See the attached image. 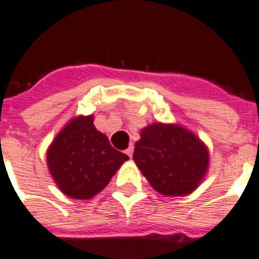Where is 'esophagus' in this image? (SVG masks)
<instances>
[{"mask_svg": "<svg viewBox=\"0 0 259 259\" xmlns=\"http://www.w3.org/2000/svg\"><path fill=\"white\" fill-rule=\"evenodd\" d=\"M124 153H126V154L129 155V157H132V155H133V146L130 144L129 147L126 148V151H124Z\"/></svg>", "mask_w": 259, "mask_h": 259, "instance_id": "1", "label": "esophagus"}]
</instances>
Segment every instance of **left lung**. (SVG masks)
Instances as JSON below:
<instances>
[{
    "mask_svg": "<svg viewBox=\"0 0 259 259\" xmlns=\"http://www.w3.org/2000/svg\"><path fill=\"white\" fill-rule=\"evenodd\" d=\"M133 160L157 192L184 196L205 178L209 150L198 136L180 124L153 123L142 130Z\"/></svg>",
    "mask_w": 259,
    "mask_h": 259,
    "instance_id": "1",
    "label": "left lung"
}]
</instances>
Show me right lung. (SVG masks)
<instances>
[{
	"label": "right lung",
	"instance_id": "obj_1",
	"mask_svg": "<svg viewBox=\"0 0 259 259\" xmlns=\"http://www.w3.org/2000/svg\"><path fill=\"white\" fill-rule=\"evenodd\" d=\"M46 158L49 171L61 192L82 200L101 192L129 160L95 129L92 115L73 117L54 137Z\"/></svg>",
	"mask_w": 259,
	"mask_h": 259
}]
</instances>
